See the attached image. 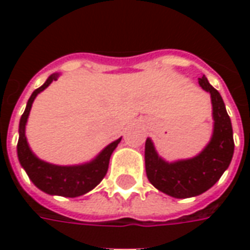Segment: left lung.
Masks as SVG:
<instances>
[{"label": "left lung", "mask_w": 250, "mask_h": 250, "mask_svg": "<svg viewBox=\"0 0 250 250\" xmlns=\"http://www.w3.org/2000/svg\"><path fill=\"white\" fill-rule=\"evenodd\" d=\"M198 83L210 93L214 119L213 135L204 151L190 159L168 163L158 155L150 138L145 146L147 178L154 188L174 198H190L209 190L229 167L234 152L231 122L220 92L205 75Z\"/></svg>", "instance_id": "obj_1"}]
</instances>
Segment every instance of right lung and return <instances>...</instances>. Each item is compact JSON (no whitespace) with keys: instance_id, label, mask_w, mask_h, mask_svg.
Segmentation results:
<instances>
[{"instance_id":"obj_1","label":"right lung","mask_w":250,"mask_h":250,"mask_svg":"<svg viewBox=\"0 0 250 250\" xmlns=\"http://www.w3.org/2000/svg\"><path fill=\"white\" fill-rule=\"evenodd\" d=\"M57 77H59V73L51 75L40 88L35 89L33 93L30 95L29 100L26 103V108L20 119V138L19 143H17V154H19L20 163L26 171L30 181L40 190L46 194H51V195H62V197L75 198V197H80L83 194L91 191L93 188H96L102 182V179L105 177L107 170H108L111 154L119 145L122 138L109 143L93 161L84 163V165L57 166V165L44 162L36 157L26 142L25 125H26V120L29 116L35 98L41 91H44L52 82L57 80Z\"/></svg>"}]
</instances>
